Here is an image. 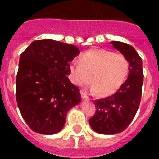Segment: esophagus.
Instances as JSON below:
<instances>
[{
  "instance_id": "esophagus-1",
  "label": "esophagus",
  "mask_w": 159,
  "mask_h": 159,
  "mask_svg": "<svg viewBox=\"0 0 159 159\" xmlns=\"http://www.w3.org/2000/svg\"><path fill=\"white\" fill-rule=\"evenodd\" d=\"M81 96H82V99H88V97H87V95L84 92H82V91H81Z\"/></svg>"
}]
</instances>
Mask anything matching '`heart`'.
I'll list each match as a JSON object with an SVG mask.
<instances>
[{
	"label": "heart",
	"mask_w": 159,
	"mask_h": 159,
	"mask_svg": "<svg viewBox=\"0 0 159 159\" xmlns=\"http://www.w3.org/2000/svg\"><path fill=\"white\" fill-rule=\"evenodd\" d=\"M76 62L69 65L70 79L77 86L91 82V91L107 97L118 91L125 82L129 71L127 57L120 53H113L102 48H93L85 52Z\"/></svg>",
	"instance_id": "heart-1"
}]
</instances>
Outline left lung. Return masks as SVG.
<instances>
[{
	"mask_svg": "<svg viewBox=\"0 0 159 159\" xmlns=\"http://www.w3.org/2000/svg\"><path fill=\"white\" fill-rule=\"evenodd\" d=\"M111 43L127 57L129 71L128 78L115 94L94 102L96 112L89 124L102 134L120 133L129 125L140 104L143 82L142 59L134 48L119 41Z\"/></svg>",
	"mask_w": 159,
	"mask_h": 159,
	"instance_id": "1",
	"label": "left lung"
}]
</instances>
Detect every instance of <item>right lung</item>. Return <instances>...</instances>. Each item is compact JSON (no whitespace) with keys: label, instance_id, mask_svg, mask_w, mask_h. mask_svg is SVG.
Masks as SVG:
<instances>
[{"label":"right lung","instance_id":"add662e5","mask_svg":"<svg viewBox=\"0 0 159 159\" xmlns=\"http://www.w3.org/2000/svg\"><path fill=\"white\" fill-rule=\"evenodd\" d=\"M80 53L72 44L34 40L20 57L16 102L29 127L53 134L64 125L67 111L81 102L80 90L70 82V62Z\"/></svg>","mask_w":159,"mask_h":159}]
</instances>
